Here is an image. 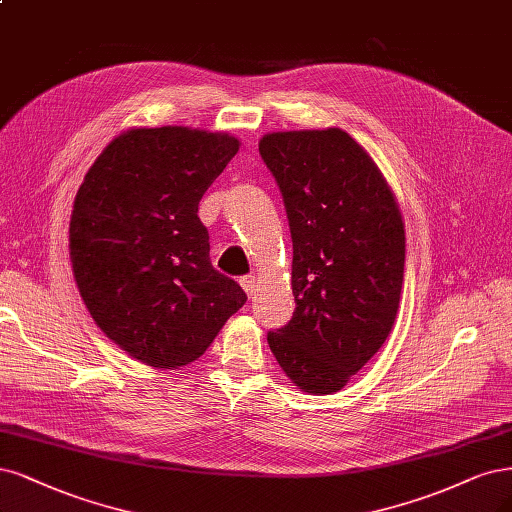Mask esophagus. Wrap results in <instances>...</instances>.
<instances>
[{"label":"esophagus","mask_w":512,"mask_h":512,"mask_svg":"<svg viewBox=\"0 0 512 512\" xmlns=\"http://www.w3.org/2000/svg\"><path fill=\"white\" fill-rule=\"evenodd\" d=\"M241 288L245 290V294L252 296L254 290H256V277L254 275H245L241 277Z\"/></svg>","instance_id":"1"}]
</instances>
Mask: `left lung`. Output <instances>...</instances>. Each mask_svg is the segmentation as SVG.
I'll use <instances>...</instances> for the list:
<instances>
[{"label": "left lung", "instance_id": "1", "mask_svg": "<svg viewBox=\"0 0 512 512\" xmlns=\"http://www.w3.org/2000/svg\"><path fill=\"white\" fill-rule=\"evenodd\" d=\"M292 235V320L267 334L284 373L332 394L390 337L404 277V224L373 158L343 129L267 133L258 144Z\"/></svg>", "mask_w": 512, "mask_h": 512}]
</instances>
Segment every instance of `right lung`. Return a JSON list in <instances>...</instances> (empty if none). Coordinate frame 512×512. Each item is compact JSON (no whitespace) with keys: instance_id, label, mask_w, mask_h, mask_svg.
Returning a JSON list of instances; mask_svg holds the SVG:
<instances>
[{"instance_id":"right-lung-1","label":"right lung","mask_w":512,"mask_h":512,"mask_svg":"<svg viewBox=\"0 0 512 512\" xmlns=\"http://www.w3.org/2000/svg\"><path fill=\"white\" fill-rule=\"evenodd\" d=\"M239 139L188 127L118 135L84 175L69 222L82 301L118 347L154 368L205 354L248 296L209 260L205 190Z\"/></svg>"}]
</instances>
